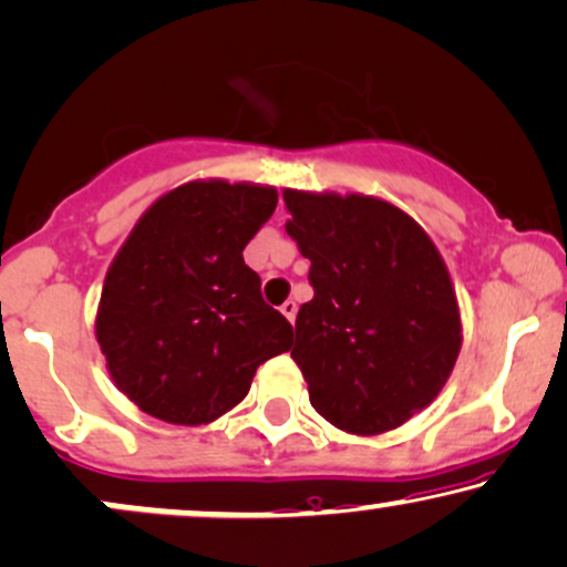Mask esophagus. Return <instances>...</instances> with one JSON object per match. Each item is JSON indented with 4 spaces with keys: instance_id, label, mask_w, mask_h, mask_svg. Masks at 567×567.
Segmentation results:
<instances>
[{
    "instance_id": "1",
    "label": "esophagus",
    "mask_w": 567,
    "mask_h": 567,
    "mask_svg": "<svg viewBox=\"0 0 567 567\" xmlns=\"http://www.w3.org/2000/svg\"><path fill=\"white\" fill-rule=\"evenodd\" d=\"M281 312L286 318H289V323H295V318H297V302H295V299H286V302L281 305Z\"/></svg>"
}]
</instances>
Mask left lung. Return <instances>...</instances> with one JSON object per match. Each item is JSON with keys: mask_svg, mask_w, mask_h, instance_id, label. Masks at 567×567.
<instances>
[{"mask_svg": "<svg viewBox=\"0 0 567 567\" xmlns=\"http://www.w3.org/2000/svg\"><path fill=\"white\" fill-rule=\"evenodd\" d=\"M284 204L310 259L291 358L312 409L352 435L401 427L435 401L462 348L441 251L382 198L284 190Z\"/></svg>", "mask_w": 567, "mask_h": 567, "instance_id": "left-lung-1", "label": "left lung"}]
</instances>
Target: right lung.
<instances>
[{
  "label": "right lung",
  "mask_w": 567,
  "mask_h": 567,
  "mask_svg": "<svg viewBox=\"0 0 567 567\" xmlns=\"http://www.w3.org/2000/svg\"><path fill=\"white\" fill-rule=\"evenodd\" d=\"M276 188L196 179L137 219L105 276L97 342L116 388L169 424L215 422L255 371L291 348V323L259 291L246 244Z\"/></svg>",
  "instance_id": "obj_1"
}]
</instances>
